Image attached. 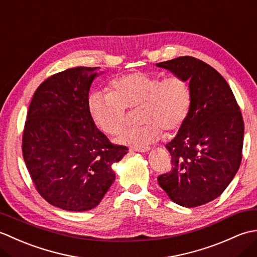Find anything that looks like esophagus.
<instances>
[{
    "label": "esophagus",
    "instance_id": "obj_1",
    "mask_svg": "<svg viewBox=\"0 0 257 257\" xmlns=\"http://www.w3.org/2000/svg\"><path fill=\"white\" fill-rule=\"evenodd\" d=\"M133 150L138 151V152H147V151L150 150V147H147V146H137V147H134Z\"/></svg>",
    "mask_w": 257,
    "mask_h": 257
}]
</instances>
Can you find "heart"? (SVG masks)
<instances>
[{
	"label": "heart",
	"instance_id": "b5f03b06",
	"mask_svg": "<svg viewBox=\"0 0 257 257\" xmlns=\"http://www.w3.org/2000/svg\"><path fill=\"white\" fill-rule=\"evenodd\" d=\"M111 91L91 92L88 107L96 124L102 132L117 135L122 129L127 108L140 106L143 124L123 130L117 138L120 144L144 146L167 133L181 127L191 105L187 80L179 76L161 79L159 76L136 72L113 79Z\"/></svg>",
	"mask_w": 257,
	"mask_h": 257
}]
</instances>
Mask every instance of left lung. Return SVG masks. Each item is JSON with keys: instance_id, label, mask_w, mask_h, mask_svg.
Returning <instances> with one entry per match:
<instances>
[{"instance_id": "obj_1", "label": "left lung", "mask_w": 257, "mask_h": 257, "mask_svg": "<svg viewBox=\"0 0 257 257\" xmlns=\"http://www.w3.org/2000/svg\"><path fill=\"white\" fill-rule=\"evenodd\" d=\"M156 65L189 80L191 90L188 117L166 145L172 169L158 182L174 203L205 204L223 193L241 165V110L226 80L200 59L181 56Z\"/></svg>"}]
</instances>
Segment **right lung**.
Segmentation results:
<instances>
[{"mask_svg":"<svg viewBox=\"0 0 257 257\" xmlns=\"http://www.w3.org/2000/svg\"><path fill=\"white\" fill-rule=\"evenodd\" d=\"M99 67H75L48 77L30 103L22 150L37 192L66 211L96 207L111 187L112 165L127 154L96 127L88 107Z\"/></svg>","mask_w":257,"mask_h":257,"instance_id":"1","label":"right lung"}]
</instances>
